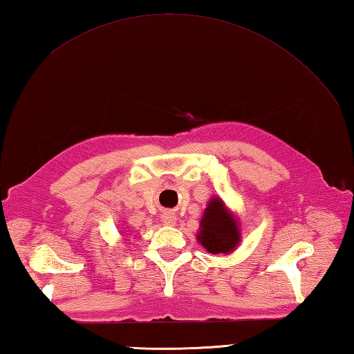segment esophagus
Listing matches in <instances>:
<instances>
[{
	"instance_id": "1",
	"label": "esophagus",
	"mask_w": 354,
	"mask_h": 354,
	"mask_svg": "<svg viewBox=\"0 0 354 354\" xmlns=\"http://www.w3.org/2000/svg\"><path fill=\"white\" fill-rule=\"evenodd\" d=\"M161 222L162 225H167V227H171V225L176 223V216L170 213V212H165L161 214Z\"/></svg>"
}]
</instances>
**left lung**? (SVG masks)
Returning <instances> with one entry per match:
<instances>
[{
  "label": "left lung",
  "instance_id": "obj_1",
  "mask_svg": "<svg viewBox=\"0 0 354 354\" xmlns=\"http://www.w3.org/2000/svg\"><path fill=\"white\" fill-rule=\"evenodd\" d=\"M196 239L209 254L228 255L237 250L242 240L240 221L219 196L208 201Z\"/></svg>",
  "mask_w": 354,
  "mask_h": 354
}]
</instances>
